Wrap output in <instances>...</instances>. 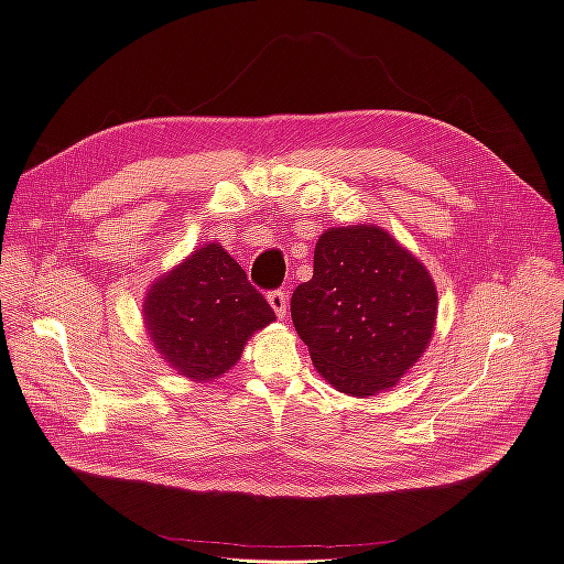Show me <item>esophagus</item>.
<instances>
[{
  "label": "esophagus",
  "instance_id": "34e87169",
  "mask_svg": "<svg viewBox=\"0 0 564 564\" xmlns=\"http://www.w3.org/2000/svg\"><path fill=\"white\" fill-rule=\"evenodd\" d=\"M268 303H270V308L275 311V315H278L280 319H284V317H286L289 303H286V296H284L282 292H272V294H268Z\"/></svg>",
  "mask_w": 564,
  "mask_h": 564
}]
</instances>
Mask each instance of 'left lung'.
<instances>
[{
    "instance_id": "obj_1",
    "label": "left lung",
    "mask_w": 564,
    "mask_h": 564,
    "mask_svg": "<svg viewBox=\"0 0 564 564\" xmlns=\"http://www.w3.org/2000/svg\"><path fill=\"white\" fill-rule=\"evenodd\" d=\"M292 319L324 381L371 398L395 388L429 348L437 286L381 226L329 228L315 245L313 278L292 296Z\"/></svg>"
}]
</instances>
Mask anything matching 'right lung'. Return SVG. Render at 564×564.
Returning <instances> with one entry per match:
<instances>
[{
  "label": "right lung",
  "instance_id": "add662e5",
  "mask_svg": "<svg viewBox=\"0 0 564 564\" xmlns=\"http://www.w3.org/2000/svg\"><path fill=\"white\" fill-rule=\"evenodd\" d=\"M275 322L268 301L218 242H207L150 284L143 324L166 367L207 383L240 362L247 340Z\"/></svg>",
  "mask_w": 564,
  "mask_h": 564
}]
</instances>
